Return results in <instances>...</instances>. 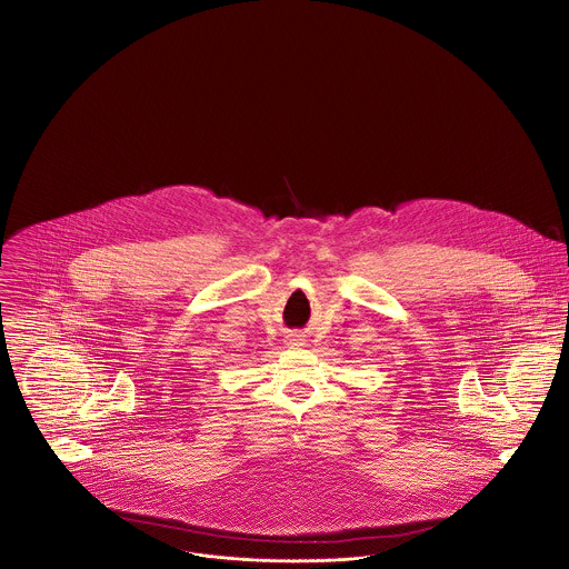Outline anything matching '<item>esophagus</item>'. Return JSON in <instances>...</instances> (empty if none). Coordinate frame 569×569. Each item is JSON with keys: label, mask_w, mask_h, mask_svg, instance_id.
Instances as JSON below:
<instances>
[{"label": "esophagus", "mask_w": 569, "mask_h": 569, "mask_svg": "<svg viewBox=\"0 0 569 569\" xmlns=\"http://www.w3.org/2000/svg\"><path fill=\"white\" fill-rule=\"evenodd\" d=\"M284 341H287V346H289V348H298V346H302V341H305V339H302V335L291 332V335H287V339H284Z\"/></svg>", "instance_id": "obj_1"}]
</instances>
